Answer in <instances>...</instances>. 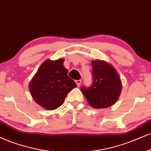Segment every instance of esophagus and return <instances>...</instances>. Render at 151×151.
<instances>
[{
    "instance_id": "obj_1",
    "label": "esophagus",
    "mask_w": 151,
    "mask_h": 151,
    "mask_svg": "<svg viewBox=\"0 0 151 151\" xmlns=\"http://www.w3.org/2000/svg\"><path fill=\"white\" fill-rule=\"evenodd\" d=\"M76 84H77V85L78 86H80V85H81V83H82V81L81 80H77V81H76Z\"/></svg>"
}]
</instances>
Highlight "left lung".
Wrapping results in <instances>:
<instances>
[{
	"label": "left lung",
	"mask_w": 151,
	"mask_h": 151,
	"mask_svg": "<svg viewBox=\"0 0 151 151\" xmlns=\"http://www.w3.org/2000/svg\"><path fill=\"white\" fill-rule=\"evenodd\" d=\"M92 83L82 86L81 92L95 109L108 108L118 99L122 89L120 78L112 66L104 61H92Z\"/></svg>",
	"instance_id": "obj_1"
}]
</instances>
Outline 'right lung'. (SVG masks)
I'll return each instance as SVG.
<instances>
[{
    "mask_svg": "<svg viewBox=\"0 0 151 151\" xmlns=\"http://www.w3.org/2000/svg\"><path fill=\"white\" fill-rule=\"evenodd\" d=\"M63 63V59L45 61L29 85L33 99L47 110L62 105L67 94L77 87L68 76V71Z\"/></svg>",
    "mask_w": 151,
    "mask_h": 151,
    "instance_id": "right-lung-1",
    "label": "right lung"
}]
</instances>
